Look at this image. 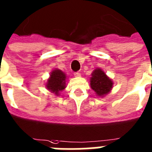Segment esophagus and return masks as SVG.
I'll return each mask as SVG.
<instances>
[{
	"mask_svg": "<svg viewBox=\"0 0 152 152\" xmlns=\"http://www.w3.org/2000/svg\"><path fill=\"white\" fill-rule=\"evenodd\" d=\"M75 77H80V76H81V74H80V72H75Z\"/></svg>",
	"mask_w": 152,
	"mask_h": 152,
	"instance_id": "34e87169",
	"label": "esophagus"
}]
</instances>
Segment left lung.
I'll return each mask as SVG.
<instances>
[{
  "instance_id": "obj_1",
  "label": "left lung",
  "mask_w": 152,
  "mask_h": 152,
  "mask_svg": "<svg viewBox=\"0 0 152 152\" xmlns=\"http://www.w3.org/2000/svg\"><path fill=\"white\" fill-rule=\"evenodd\" d=\"M90 77V86L99 97H105L110 93L113 87V81L101 68H96L91 73Z\"/></svg>"
}]
</instances>
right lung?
<instances>
[{"label":"right lung","mask_w":152,"mask_h":152,"mask_svg":"<svg viewBox=\"0 0 152 152\" xmlns=\"http://www.w3.org/2000/svg\"><path fill=\"white\" fill-rule=\"evenodd\" d=\"M67 75L60 69H54L50 74V77L46 83V89L55 96H60V92L66 88Z\"/></svg>","instance_id":"1"}]
</instances>
